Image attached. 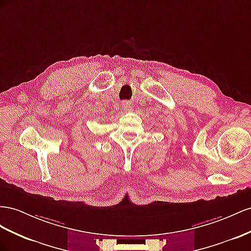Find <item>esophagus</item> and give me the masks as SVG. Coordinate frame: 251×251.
Wrapping results in <instances>:
<instances>
[{
    "label": "esophagus",
    "instance_id": "1",
    "mask_svg": "<svg viewBox=\"0 0 251 251\" xmlns=\"http://www.w3.org/2000/svg\"><path fill=\"white\" fill-rule=\"evenodd\" d=\"M122 107H123L124 109H130L131 104H130V102H123L122 103Z\"/></svg>",
    "mask_w": 251,
    "mask_h": 251
}]
</instances>
